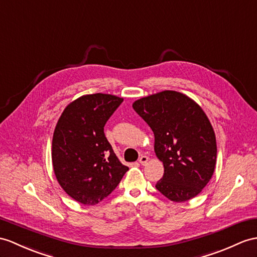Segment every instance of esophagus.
Wrapping results in <instances>:
<instances>
[{
	"mask_svg": "<svg viewBox=\"0 0 257 257\" xmlns=\"http://www.w3.org/2000/svg\"><path fill=\"white\" fill-rule=\"evenodd\" d=\"M139 162L141 165H143V166H145L147 162H148V157L147 156H142V157L140 158V160H139Z\"/></svg>",
	"mask_w": 257,
	"mask_h": 257,
	"instance_id": "obj_1",
	"label": "esophagus"
}]
</instances>
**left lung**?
Masks as SVG:
<instances>
[{
	"mask_svg": "<svg viewBox=\"0 0 257 257\" xmlns=\"http://www.w3.org/2000/svg\"><path fill=\"white\" fill-rule=\"evenodd\" d=\"M155 136V154L164 165L156 184L172 202L198 195L215 171L217 145L214 128L201 105L182 92L164 90L133 103Z\"/></svg>",
	"mask_w": 257,
	"mask_h": 257,
	"instance_id": "8db88e82",
	"label": "left lung"
}]
</instances>
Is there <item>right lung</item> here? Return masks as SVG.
Returning a JSON list of instances; mask_svg holds the SVG:
<instances>
[{
  "label": "right lung",
  "mask_w": 257,
  "mask_h": 257,
  "mask_svg": "<svg viewBox=\"0 0 257 257\" xmlns=\"http://www.w3.org/2000/svg\"><path fill=\"white\" fill-rule=\"evenodd\" d=\"M123 101L109 93H92L66 105L54 128L52 165L67 195L96 205L112 193L128 170L112 149L103 127Z\"/></svg>",
  "instance_id": "1"
}]
</instances>
